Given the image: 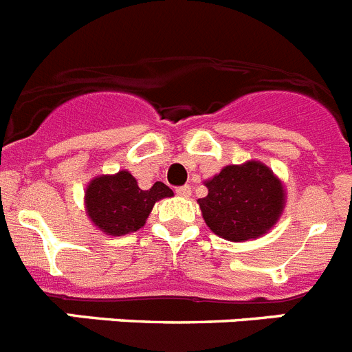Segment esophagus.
I'll return each instance as SVG.
<instances>
[{
  "label": "esophagus",
  "mask_w": 352,
  "mask_h": 352,
  "mask_svg": "<svg viewBox=\"0 0 352 352\" xmlns=\"http://www.w3.org/2000/svg\"><path fill=\"white\" fill-rule=\"evenodd\" d=\"M176 194H178V195H182V197H190V194H192V188H190V185H183V186H178V188H176Z\"/></svg>",
  "instance_id": "1"
}]
</instances>
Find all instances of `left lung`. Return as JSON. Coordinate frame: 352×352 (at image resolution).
I'll use <instances>...</instances> for the list:
<instances>
[{
    "mask_svg": "<svg viewBox=\"0 0 352 352\" xmlns=\"http://www.w3.org/2000/svg\"><path fill=\"white\" fill-rule=\"evenodd\" d=\"M206 186L208 195L197 201L204 222L229 241L263 236L284 208L282 183L261 162L223 167Z\"/></svg>",
    "mask_w": 352,
    "mask_h": 352,
    "instance_id": "obj_1",
    "label": "left lung"
}]
</instances>
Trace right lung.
<instances>
[{
	"mask_svg": "<svg viewBox=\"0 0 352 352\" xmlns=\"http://www.w3.org/2000/svg\"><path fill=\"white\" fill-rule=\"evenodd\" d=\"M170 195L173 190L162 182L142 190L129 170H120L114 176H98L89 183L86 211L100 231L111 236L129 234L144 226L157 201Z\"/></svg>",
	"mask_w": 352,
	"mask_h": 352,
	"instance_id": "1",
	"label": "right lung"
}]
</instances>
